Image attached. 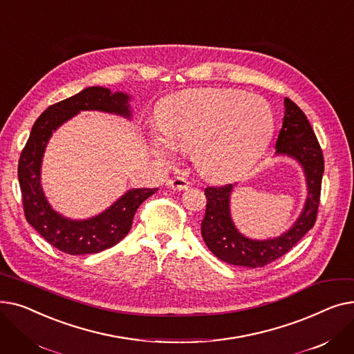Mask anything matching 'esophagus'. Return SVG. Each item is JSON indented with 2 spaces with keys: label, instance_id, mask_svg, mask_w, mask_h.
<instances>
[{
  "label": "esophagus",
  "instance_id": "esophagus-1",
  "mask_svg": "<svg viewBox=\"0 0 354 354\" xmlns=\"http://www.w3.org/2000/svg\"><path fill=\"white\" fill-rule=\"evenodd\" d=\"M189 182L182 176H174L166 180V187L172 191H187L189 188Z\"/></svg>",
  "mask_w": 354,
  "mask_h": 354
}]
</instances>
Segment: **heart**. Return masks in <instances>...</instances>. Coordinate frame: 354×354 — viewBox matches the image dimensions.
I'll return each instance as SVG.
<instances>
[{
  "label": "heart",
  "instance_id": "1",
  "mask_svg": "<svg viewBox=\"0 0 354 354\" xmlns=\"http://www.w3.org/2000/svg\"><path fill=\"white\" fill-rule=\"evenodd\" d=\"M158 124L162 136L152 138V152L163 160L176 151L194 153L196 169L212 180L245 174L274 133L270 104L231 88L182 91L162 104Z\"/></svg>",
  "mask_w": 354,
  "mask_h": 354
}]
</instances>
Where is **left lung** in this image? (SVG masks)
Returning <instances> with one entry per match:
<instances>
[{"label":"left lung","instance_id":"8db88e82","mask_svg":"<svg viewBox=\"0 0 354 354\" xmlns=\"http://www.w3.org/2000/svg\"><path fill=\"white\" fill-rule=\"evenodd\" d=\"M275 156H287L303 167L307 183L304 208L290 230L268 239L241 234L231 218V195L235 185L205 189L207 211L201 234L209 251L222 261L247 268L264 267L288 252L313 228L320 202L324 159L322 147L303 110L284 99L283 127L275 143Z\"/></svg>","mask_w":354,"mask_h":354}]
</instances>
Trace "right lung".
<instances>
[{
    "mask_svg": "<svg viewBox=\"0 0 354 354\" xmlns=\"http://www.w3.org/2000/svg\"><path fill=\"white\" fill-rule=\"evenodd\" d=\"M84 110L104 111L129 120L133 115L127 93H111L100 86L86 87L43 111L31 129L18 162V182L27 222L47 243L70 255L96 254L116 245L132 228L140 203L158 191L129 189L107 209L87 219L67 218L50 205L41 187V163L47 143L63 123Z\"/></svg>",
    "mask_w": 354,
    "mask_h": 354,
    "instance_id": "1",
    "label": "right lung"
}]
</instances>
